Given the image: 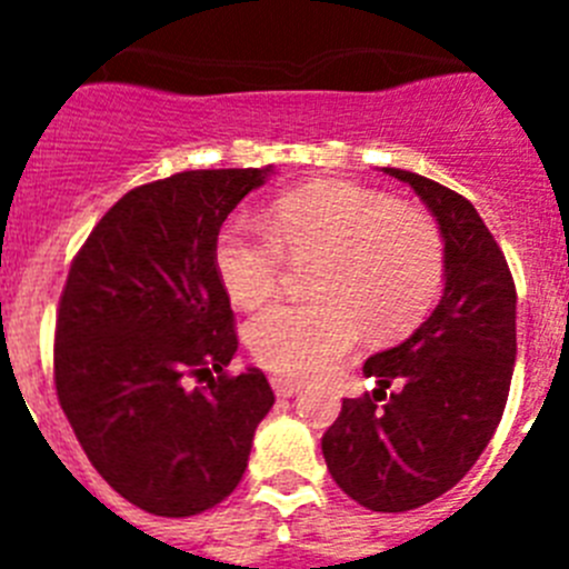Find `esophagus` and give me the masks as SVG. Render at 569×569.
Here are the masks:
<instances>
[{"mask_svg":"<svg viewBox=\"0 0 569 569\" xmlns=\"http://www.w3.org/2000/svg\"><path fill=\"white\" fill-rule=\"evenodd\" d=\"M270 385H273V390H276V396H279V399H290V396H296L301 390L299 381L284 379V376H273V379H270Z\"/></svg>","mask_w":569,"mask_h":569,"instance_id":"1","label":"esophagus"}]
</instances>
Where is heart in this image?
Returning a JSON list of instances; mask_svg holds the SVG:
<instances>
[{
	"label": "heart",
	"mask_w": 569,
	"mask_h": 569,
	"mask_svg": "<svg viewBox=\"0 0 569 569\" xmlns=\"http://www.w3.org/2000/svg\"><path fill=\"white\" fill-rule=\"evenodd\" d=\"M288 259H316L308 270L316 299L256 313L248 345L261 367L293 379L328 373L361 330L376 339L410 330L445 279V241L430 216L341 179L276 196L268 228L233 219L216 239V270L241 308L279 290Z\"/></svg>",
	"instance_id": "b5f03b06"
}]
</instances>
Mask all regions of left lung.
<instances>
[{
  "instance_id": "1",
  "label": "left lung",
  "mask_w": 569,
  "mask_h": 569,
  "mask_svg": "<svg viewBox=\"0 0 569 569\" xmlns=\"http://www.w3.org/2000/svg\"><path fill=\"white\" fill-rule=\"evenodd\" d=\"M385 173L410 184L439 222L445 296L410 339L365 361L379 387L341 401L321 453L350 499L405 512L459 485L499 427L516 365V284L465 196L410 170Z\"/></svg>"
}]
</instances>
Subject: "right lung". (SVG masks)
<instances>
[{"mask_svg":"<svg viewBox=\"0 0 569 569\" xmlns=\"http://www.w3.org/2000/svg\"><path fill=\"white\" fill-rule=\"evenodd\" d=\"M268 173L184 170L133 188L70 264L53 341L59 405L99 476L153 516L228 499L276 401L256 367L228 373L239 339L216 270L219 228Z\"/></svg>","mask_w":569,"mask_h":569,"instance_id":"obj_1","label":"right lung"}]
</instances>
